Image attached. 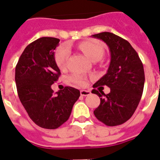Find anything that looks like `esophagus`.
I'll return each mask as SVG.
<instances>
[{
	"mask_svg": "<svg viewBox=\"0 0 160 160\" xmlns=\"http://www.w3.org/2000/svg\"><path fill=\"white\" fill-rule=\"evenodd\" d=\"M90 94H91L90 91H88V90L80 91V95H81L82 96H89Z\"/></svg>",
	"mask_w": 160,
	"mask_h": 160,
	"instance_id": "esophagus-1",
	"label": "esophagus"
}]
</instances>
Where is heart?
Returning a JSON list of instances; mask_svg holds the SVG:
<instances>
[{"mask_svg": "<svg viewBox=\"0 0 160 160\" xmlns=\"http://www.w3.org/2000/svg\"><path fill=\"white\" fill-rule=\"evenodd\" d=\"M78 48L85 54L91 60L97 61L103 57L104 54V49L100 43L94 41H85L80 43ZM70 52L66 46L60 47L56 51L55 62L60 69L63 70L66 68L68 60L69 58ZM71 80L79 85H83L85 83V80L83 77L78 75H74L71 77Z\"/></svg>", "mask_w": 160, "mask_h": 160, "instance_id": "heart-1", "label": "heart"}]
</instances>
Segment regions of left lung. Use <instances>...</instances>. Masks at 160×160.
Segmentation results:
<instances>
[{
  "instance_id": "left-lung-1",
  "label": "left lung",
  "mask_w": 160,
  "mask_h": 160,
  "mask_svg": "<svg viewBox=\"0 0 160 160\" xmlns=\"http://www.w3.org/2000/svg\"><path fill=\"white\" fill-rule=\"evenodd\" d=\"M92 37L106 43L111 55L107 73L93 85H106L111 91L108 94L92 91L100 99L94 115L107 126H117L132 117L140 101L145 81L143 65L130 43L119 36L103 32Z\"/></svg>"
}]
</instances>
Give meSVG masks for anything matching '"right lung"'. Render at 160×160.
I'll use <instances>...</instances> for the list:
<instances>
[{
  "label": "right lung",
  "instance_id": "1",
  "mask_svg": "<svg viewBox=\"0 0 160 160\" xmlns=\"http://www.w3.org/2000/svg\"><path fill=\"white\" fill-rule=\"evenodd\" d=\"M60 40L41 37L27 46L15 70L17 93L30 119L39 127L56 129L65 123L80 96L72 87L54 92L52 84L60 71L55 62V49Z\"/></svg>",
  "mask_w": 160,
  "mask_h": 160
}]
</instances>
